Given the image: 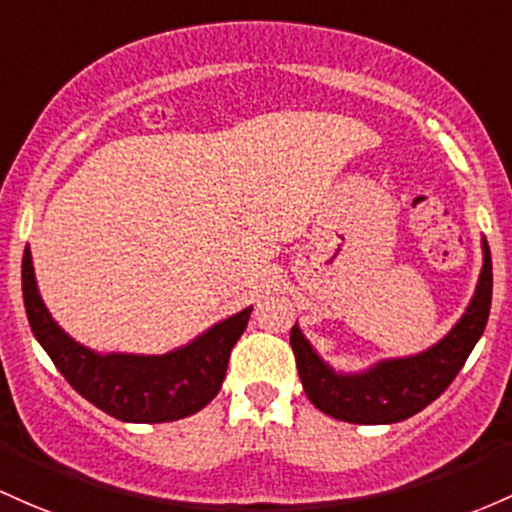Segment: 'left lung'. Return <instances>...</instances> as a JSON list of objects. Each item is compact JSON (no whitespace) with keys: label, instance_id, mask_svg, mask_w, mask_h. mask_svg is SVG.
<instances>
[{"label":"left lung","instance_id":"1","mask_svg":"<svg viewBox=\"0 0 512 512\" xmlns=\"http://www.w3.org/2000/svg\"><path fill=\"white\" fill-rule=\"evenodd\" d=\"M491 294V250L484 238V267L474 299L459 323L430 350L403 359H384L364 374L333 372L316 355L311 342L303 338L299 325H294L289 340L308 401L330 418L359 425L398 423L420 413L440 393H445L484 335L491 313Z\"/></svg>","mask_w":512,"mask_h":512}]
</instances>
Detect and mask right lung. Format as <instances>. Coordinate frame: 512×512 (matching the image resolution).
<instances>
[{
    "label": "right lung",
    "instance_id": "right-lung-1",
    "mask_svg": "<svg viewBox=\"0 0 512 512\" xmlns=\"http://www.w3.org/2000/svg\"><path fill=\"white\" fill-rule=\"evenodd\" d=\"M21 289L33 335L67 384L123 423H170L209 406L221 391L230 350L245 333L252 311L250 306L221 320L167 355H99L72 340L48 313L28 247L21 262Z\"/></svg>",
    "mask_w": 512,
    "mask_h": 512
}]
</instances>
